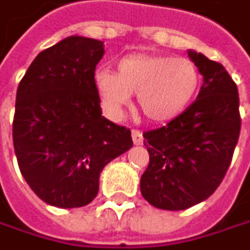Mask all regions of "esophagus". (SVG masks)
Returning <instances> with one entry per match:
<instances>
[{"label": "esophagus", "instance_id": "esophagus-1", "mask_svg": "<svg viewBox=\"0 0 250 250\" xmlns=\"http://www.w3.org/2000/svg\"><path fill=\"white\" fill-rule=\"evenodd\" d=\"M132 141H134L135 146L143 144V141H144V138H143V131H140V129H132Z\"/></svg>", "mask_w": 250, "mask_h": 250}]
</instances>
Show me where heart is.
I'll list each match as a JSON object with an SVG mask.
<instances>
[{"instance_id":"obj_1","label":"heart","mask_w":250,"mask_h":250,"mask_svg":"<svg viewBox=\"0 0 250 250\" xmlns=\"http://www.w3.org/2000/svg\"><path fill=\"white\" fill-rule=\"evenodd\" d=\"M97 94L104 112L119 119L137 94L146 118L164 122L178 116L196 96L200 75L186 57L167 54H131L118 62L116 73L102 67L94 75Z\"/></svg>"}]
</instances>
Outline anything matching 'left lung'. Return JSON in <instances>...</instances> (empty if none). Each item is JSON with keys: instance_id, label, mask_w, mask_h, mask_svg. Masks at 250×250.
<instances>
[{"instance_id": "obj_1", "label": "left lung", "mask_w": 250, "mask_h": 250, "mask_svg": "<svg viewBox=\"0 0 250 250\" xmlns=\"http://www.w3.org/2000/svg\"><path fill=\"white\" fill-rule=\"evenodd\" d=\"M203 75L197 99L165 126L146 131L150 162L141 175L143 197L154 208L183 210L221 184L240 135L237 85L218 62L188 51Z\"/></svg>"}]
</instances>
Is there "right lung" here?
Returning <instances> with one entry per match:
<instances>
[{"label":"right lung","instance_id":"obj_1","mask_svg":"<svg viewBox=\"0 0 250 250\" xmlns=\"http://www.w3.org/2000/svg\"><path fill=\"white\" fill-rule=\"evenodd\" d=\"M103 42L69 37L41 51L16 94L13 144L34 193L57 208L94 200L103 168L132 147L129 128L102 116L94 75Z\"/></svg>","mask_w":250,"mask_h":250}]
</instances>
